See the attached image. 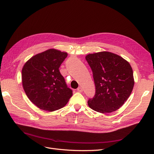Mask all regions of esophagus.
Instances as JSON below:
<instances>
[{
    "label": "esophagus",
    "mask_w": 154,
    "mask_h": 154,
    "mask_svg": "<svg viewBox=\"0 0 154 154\" xmlns=\"http://www.w3.org/2000/svg\"><path fill=\"white\" fill-rule=\"evenodd\" d=\"M77 91H78V92H83V88L81 87H79L77 88Z\"/></svg>",
    "instance_id": "esophagus-1"
}]
</instances>
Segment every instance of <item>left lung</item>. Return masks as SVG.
<instances>
[{
	"label": "left lung",
	"mask_w": 154,
	"mask_h": 154,
	"mask_svg": "<svg viewBox=\"0 0 154 154\" xmlns=\"http://www.w3.org/2000/svg\"><path fill=\"white\" fill-rule=\"evenodd\" d=\"M85 59L92 69L96 86L95 96L88 100V106L102 114L117 110L133 90L134 79L130 64L108 51L88 54Z\"/></svg>",
	"instance_id": "left-lung-1"
}]
</instances>
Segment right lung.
I'll use <instances>...</instances> for the list:
<instances>
[{"instance_id": "obj_1", "label": "right lung", "mask_w": 154, "mask_h": 154, "mask_svg": "<svg viewBox=\"0 0 154 154\" xmlns=\"http://www.w3.org/2000/svg\"><path fill=\"white\" fill-rule=\"evenodd\" d=\"M66 52L49 49L32 57L22 70V86L27 97L39 109L53 112L62 108L72 95L60 72Z\"/></svg>"}]
</instances>
